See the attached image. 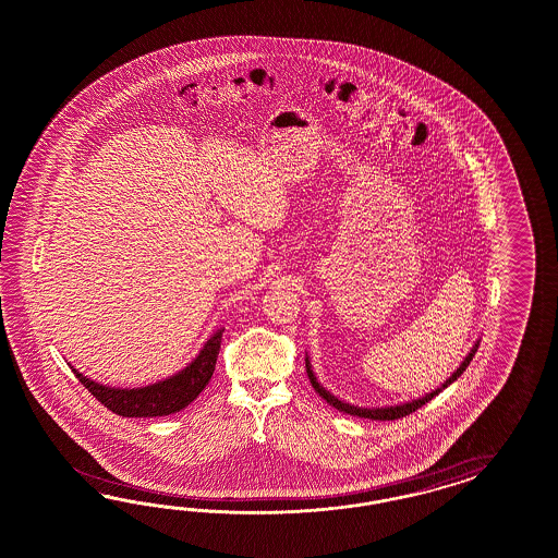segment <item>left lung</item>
I'll return each mask as SVG.
<instances>
[{
    "label": "left lung",
    "instance_id": "8db88e82",
    "mask_svg": "<svg viewBox=\"0 0 558 558\" xmlns=\"http://www.w3.org/2000/svg\"><path fill=\"white\" fill-rule=\"evenodd\" d=\"M476 350H478V341L474 343L473 350L469 352V355L464 357V362L458 366L457 372L439 387V389L432 390L429 395H425V397H420V399H413V401H409V403H401V405L395 407H376V409H368V407H357L350 405V403H343V401H339L338 397H333L329 390L323 389L322 385H319V380H317V376L313 374L311 371V362H308V357H306V374H308V380H311V385H313V389L317 390L319 395H322L323 399L329 403L331 407H336L338 411H343V413H348V415H355V417H364V420H378V422H392V420H401V417H405L409 413H413V411H417L420 407L425 405V403H429L438 392L446 389V387H450L454 380H457L458 376L462 374V372L466 371V366L471 364V360H473V355L476 354Z\"/></svg>",
    "mask_w": 558,
    "mask_h": 558
}]
</instances>
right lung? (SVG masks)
Here are the masks:
<instances>
[{
    "label": "right lung",
    "instance_id": "obj_1",
    "mask_svg": "<svg viewBox=\"0 0 558 558\" xmlns=\"http://www.w3.org/2000/svg\"><path fill=\"white\" fill-rule=\"evenodd\" d=\"M220 339H222V329L210 336V339L204 343L201 354L196 355L184 371L141 389L106 387L85 378L84 374L75 371L73 366L71 371L85 389L89 390L101 405L108 407L112 413L122 417H163V415L182 411L203 392L217 366Z\"/></svg>",
    "mask_w": 558,
    "mask_h": 558
}]
</instances>
